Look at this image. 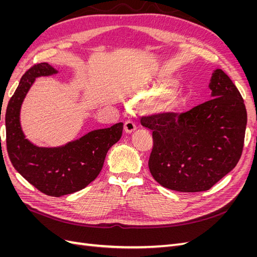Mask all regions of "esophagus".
<instances>
[{"label": "esophagus", "instance_id": "obj_1", "mask_svg": "<svg viewBox=\"0 0 257 257\" xmlns=\"http://www.w3.org/2000/svg\"><path fill=\"white\" fill-rule=\"evenodd\" d=\"M136 128H137L136 123L133 122L132 120H128V121H126L125 123H124V131H125L127 134L133 133V132H134Z\"/></svg>", "mask_w": 257, "mask_h": 257}]
</instances>
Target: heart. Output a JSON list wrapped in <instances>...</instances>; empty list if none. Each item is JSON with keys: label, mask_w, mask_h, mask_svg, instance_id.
I'll list each match as a JSON object with an SVG mask.
<instances>
[{"label": "heart", "mask_w": 257, "mask_h": 257, "mask_svg": "<svg viewBox=\"0 0 257 257\" xmlns=\"http://www.w3.org/2000/svg\"><path fill=\"white\" fill-rule=\"evenodd\" d=\"M175 88V83H157L150 85L141 92V97L144 100H152L159 97L158 99L153 100L154 108L161 111H169L174 108L175 98L173 94H169Z\"/></svg>", "instance_id": "b5f03b06"}]
</instances>
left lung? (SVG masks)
<instances>
[{
	"label": "left lung",
	"instance_id": "1",
	"mask_svg": "<svg viewBox=\"0 0 257 257\" xmlns=\"http://www.w3.org/2000/svg\"><path fill=\"white\" fill-rule=\"evenodd\" d=\"M209 88L212 98L189 111L141 120L152 132L150 173L166 189L207 191L240 160L246 127L243 98L220 68L212 73Z\"/></svg>",
	"mask_w": 257,
	"mask_h": 257
}]
</instances>
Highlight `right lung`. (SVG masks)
Wrapping results in <instances>:
<instances>
[{"label": "right lung", "instance_id": "obj_1", "mask_svg": "<svg viewBox=\"0 0 257 257\" xmlns=\"http://www.w3.org/2000/svg\"><path fill=\"white\" fill-rule=\"evenodd\" d=\"M57 73L48 63L33 65L26 72L7 105L5 125L7 152L15 169L38 191L60 197L84 189L98 176L108 150L122 136L123 123L89 132L61 147L30 143L20 125L22 102L35 78Z\"/></svg>", "mask_w": 257, "mask_h": 257}]
</instances>
